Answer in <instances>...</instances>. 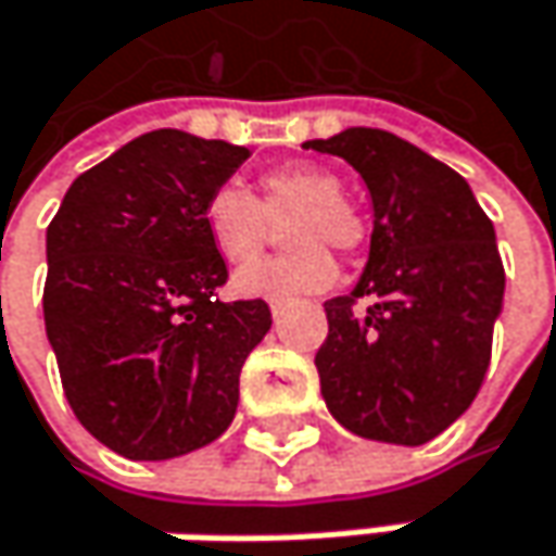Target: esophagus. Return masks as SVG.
<instances>
[{
    "mask_svg": "<svg viewBox=\"0 0 556 556\" xmlns=\"http://www.w3.org/2000/svg\"><path fill=\"white\" fill-rule=\"evenodd\" d=\"M288 304H291L288 298H268V311L275 313V316H278V313L288 311Z\"/></svg>",
    "mask_w": 556,
    "mask_h": 556,
    "instance_id": "esophagus-1",
    "label": "esophagus"
}]
</instances>
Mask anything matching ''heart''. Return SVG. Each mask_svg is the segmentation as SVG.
Masks as SVG:
<instances>
[{
  "mask_svg": "<svg viewBox=\"0 0 556 556\" xmlns=\"http://www.w3.org/2000/svg\"><path fill=\"white\" fill-rule=\"evenodd\" d=\"M262 198L237 181L217 185L204 201V230L224 262L245 265L278 240V227L291 217L285 240L294 245L278 258L240 268L233 291L243 298L313 294L336 281V258L368 243L365 214L342 194V181L313 163L278 166L258 178Z\"/></svg>",
  "mask_w": 556,
  "mask_h": 556,
  "instance_id": "obj_1",
  "label": "heart"
}]
</instances>
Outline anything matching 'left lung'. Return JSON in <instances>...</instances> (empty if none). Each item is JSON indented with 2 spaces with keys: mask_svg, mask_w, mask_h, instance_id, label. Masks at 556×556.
<instances>
[{
  "mask_svg": "<svg viewBox=\"0 0 556 556\" xmlns=\"http://www.w3.org/2000/svg\"><path fill=\"white\" fill-rule=\"evenodd\" d=\"M355 166L375 201L368 268L326 301L316 352L329 413L355 435L426 445L483 387L506 268L493 220L452 166L378 127L304 143ZM371 296L368 312H355Z\"/></svg>",
  "mask_w": 556,
  "mask_h": 556,
  "instance_id": "left-lung-1",
  "label": "left lung"
}]
</instances>
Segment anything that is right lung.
<instances>
[{
    "label": "right lung",
    "mask_w": 556,
    "mask_h": 556,
    "mask_svg": "<svg viewBox=\"0 0 556 556\" xmlns=\"http://www.w3.org/2000/svg\"><path fill=\"white\" fill-rule=\"evenodd\" d=\"M245 147L150 130L83 173L47 227L43 326L76 419L111 452L166 460L211 445L271 326L262 298L217 301L227 262L204 201Z\"/></svg>",
    "instance_id": "1"
}]
</instances>
